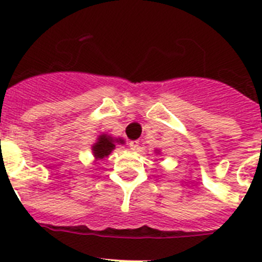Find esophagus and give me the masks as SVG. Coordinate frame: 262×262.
Segmentation results:
<instances>
[{
	"label": "esophagus",
	"mask_w": 262,
	"mask_h": 262,
	"mask_svg": "<svg viewBox=\"0 0 262 262\" xmlns=\"http://www.w3.org/2000/svg\"><path fill=\"white\" fill-rule=\"evenodd\" d=\"M139 145H140V143H139L138 140H131V142H129V148H131L133 151H138Z\"/></svg>",
	"instance_id": "obj_1"
}]
</instances>
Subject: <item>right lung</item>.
Instances as JSON below:
<instances>
[{
    "instance_id": "1",
    "label": "right lung",
    "mask_w": 262,
    "mask_h": 262,
    "mask_svg": "<svg viewBox=\"0 0 262 262\" xmlns=\"http://www.w3.org/2000/svg\"><path fill=\"white\" fill-rule=\"evenodd\" d=\"M115 143H118V144H123L124 140L123 139L111 138V136L106 135V134L99 135L98 139H97V142L94 143L93 147H92V151H93L96 160H101L107 157L115 148Z\"/></svg>"
}]
</instances>
